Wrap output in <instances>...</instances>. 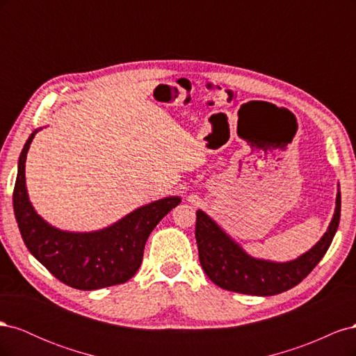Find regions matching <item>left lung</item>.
Masks as SVG:
<instances>
[{
    "mask_svg": "<svg viewBox=\"0 0 356 356\" xmlns=\"http://www.w3.org/2000/svg\"><path fill=\"white\" fill-rule=\"evenodd\" d=\"M340 191L336 211L321 241L297 260L273 263L248 255L203 211L196 212V242L204 273L222 289L250 296H275L298 285L322 260L340 222Z\"/></svg>",
    "mask_w": 356,
    "mask_h": 356,
    "instance_id": "left-lung-1",
    "label": "left lung"
}]
</instances>
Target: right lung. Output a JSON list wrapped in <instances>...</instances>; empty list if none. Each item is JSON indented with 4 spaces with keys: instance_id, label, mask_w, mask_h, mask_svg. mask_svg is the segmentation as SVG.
Here are the masks:
<instances>
[{
    "instance_id": "1",
    "label": "right lung",
    "mask_w": 356,
    "mask_h": 356,
    "mask_svg": "<svg viewBox=\"0 0 356 356\" xmlns=\"http://www.w3.org/2000/svg\"><path fill=\"white\" fill-rule=\"evenodd\" d=\"M35 134H31L20 153L13 191L16 221L29 252L60 282L75 289L127 282L143 263L149 233L181 199L172 196L148 203L98 232L72 233L51 227L32 208L25 186V161Z\"/></svg>"
}]
</instances>
